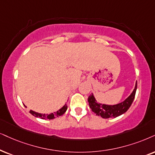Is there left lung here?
Masks as SVG:
<instances>
[{"mask_svg": "<svg viewBox=\"0 0 155 155\" xmlns=\"http://www.w3.org/2000/svg\"><path fill=\"white\" fill-rule=\"evenodd\" d=\"M137 87V82L135 84V87L132 94L124 101L114 105H107L104 104H102L98 103L94 96L93 94H91L88 98L89 107L91 109L92 111L96 114V115L100 116L104 119L115 118V117L120 116L126 112L132 105L134 101L135 94H136Z\"/></svg>", "mask_w": 155, "mask_h": 155, "instance_id": "obj_1", "label": "left lung"}]
</instances>
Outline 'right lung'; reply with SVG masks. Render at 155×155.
I'll return each instance as SVG.
<instances>
[{"label": "right lung", "instance_id": "1", "mask_svg": "<svg viewBox=\"0 0 155 155\" xmlns=\"http://www.w3.org/2000/svg\"><path fill=\"white\" fill-rule=\"evenodd\" d=\"M66 109H67V105H66V104H65V105H64L62 108H61L59 110L56 111V112L51 113V114H48L38 113V112H36V111H34L32 110L30 111V113L33 115V116H34L36 117H39V118L43 119H53L55 118H57V117L63 115L66 112Z\"/></svg>", "mask_w": 155, "mask_h": 155}]
</instances>
